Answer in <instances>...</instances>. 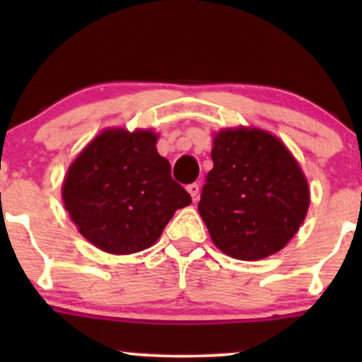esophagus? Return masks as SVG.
I'll return each mask as SVG.
<instances>
[{"mask_svg":"<svg viewBox=\"0 0 362 362\" xmlns=\"http://www.w3.org/2000/svg\"><path fill=\"white\" fill-rule=\"evenodd\" d=\"M199 189H201V187H199V184H189L187 185V192H189L190 195H192V199L195 201V197H197V194H199Z\"/></svg>","mask_w":362,"mask_h":362,"instance_id":"34e87169","label":"esophagus"}]
</instances>
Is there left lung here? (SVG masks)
<instances>
[{
  "mask_svg": "<svg viewBox=\"0 0 362 362\" xmlns=\"http://www.w3.org/2000/svg\"><path fill=\"white\" fill-rule=\"evenodd\" d=\"M211 156L199 213L216 247L240 260L279 252L310 204L308 182L288 148L260 129H226Z\"/></svg>",
  "mask_w": 362,
  "mask_h": 362,
  "instance_id": "8db88e82",
  "label": "left lung"
}]
</instances>
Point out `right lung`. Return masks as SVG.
Listing matches in <instances>:
<instances>
[{"label": "right lung", "mask_w": 362, "mask_h": 362, "mask_svg": "<svg viewBox=\"0 0 362 362\" xmlns=\"http://www.w3.org/2000/svg\"><path fill=\"white\" fill-rule=\"evenodd\" d=\"M62 199L80 233L103 252L151 247L177 209L192 202L156 151L151 131L109 129L80 153L62 184Z\"/></svg>", "instance_id": "1"}]
</instances>
